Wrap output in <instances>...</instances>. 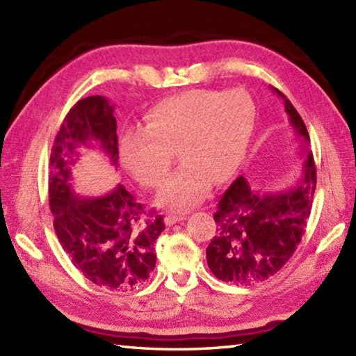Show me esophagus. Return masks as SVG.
<instances>
[{"instance_id":"esophagus-1","label":"esophagus","mask_w":356,"mask_h":356,"mask_svg":"<svg viewBox=\"0 0 356 356\" xmlns=\"http://www.w3.org/2000/svg\"><path fill=\"white\" fill-rule=\"evenodd\" d=\"M184 218H185L184 216H172V214H168V216L165 217V225L171 226V225H174V223L184 220Z\"/></svg>"}]
</instances>
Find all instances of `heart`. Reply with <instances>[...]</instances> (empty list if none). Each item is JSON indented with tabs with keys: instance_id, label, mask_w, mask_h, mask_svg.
<instances>
[{
	"instance_id": "b5f03b06",
	"label": "heart",
	"mask_w": 356,
	"mask_h": 356,
	"mask_svg": "<svg viewBox=\"0 0 356 356\" xmlns=\"http://www.w3.org/2000/svg\"><path fill=\"white\" fill-rule=\"evenodd\" d=\"M254 119V102L243 90H188L156 104L142 128L120 138V162L140 185L154 188L165 180L176 151L184 163L159 190L156 203L193 207L205 197L209 180L220 184L236 171Z\"/></svg>"
}]
</instances>
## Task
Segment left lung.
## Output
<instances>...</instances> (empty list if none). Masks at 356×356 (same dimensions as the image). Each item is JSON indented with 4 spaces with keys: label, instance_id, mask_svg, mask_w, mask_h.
<instances>
[{
    "label": "left lung",
    "instance_id": "8db88e82",
    "mask_svg": "<svg viewBox=\"0 0 356 356\" xmlns=\"http://www.w3.org/2000/svg\"><path fill=\"white\" fill-rule=\"evenodd\" d=\"M272 90L283 99L289 124L301 140L303 176L283 191H254L245 177L225 191L214 214L216 236L207 248V260L211 272L226 283L251 284L277 274L300 245L311 216L316 170L307 128L291 101Z\"/></svg>",
    "mask_w": 356,
    "mask_h": 356
}]
</instances>
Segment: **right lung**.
<instances>
[{
  "label": "right lung",
  "instance_id": "1",
  "mask_svg": "<svg viewBox=\"0 0 356 356\" xmlns=\"http://www.w3.org/2000/svg\"><path fill=\"white\" fill-rule=\"evenodd\" d=\"M113 111L104 96H88L67 113L51 147L49 203L59 243L74 266L96 286L124 292L143 284L154 269L163 217L147 213L124 185L101 197H82L70 184L81 145L99 143L118 166Z\"/></svg>",
  "mask_w": 356,
  "mask_h": 356
}]
</instances>
